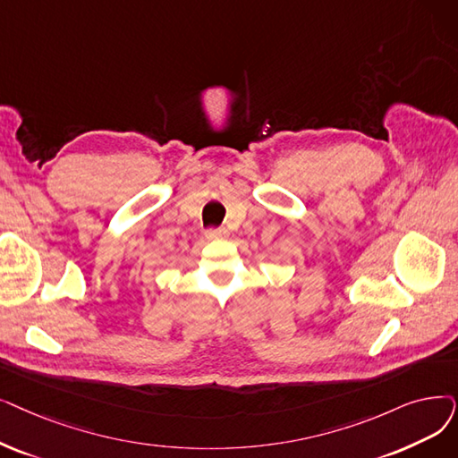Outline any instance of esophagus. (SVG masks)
I'll use <instances>...</instances> for the list:
<instances>
[{
	"label": "esophagus",
	"mask_w": 458,
	"mask_h": 458,
	"mask_svg": "<svg viewBox=\"0 0 458 458\" xmlns=\"http://www.w3.org/2000/svg\"><path fill=\"white\" fill-rule=\"evenodd\" d=\"M206 237L208 240H226L228 230L226 228H213V230L206 232Z\"/></svg>",
	"instance_id": "esophagus-1"
}]
</instances>
